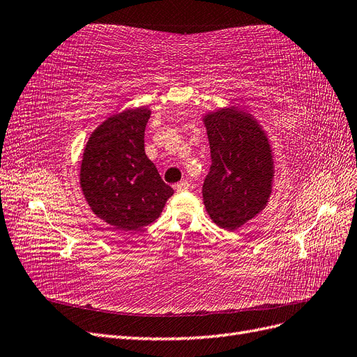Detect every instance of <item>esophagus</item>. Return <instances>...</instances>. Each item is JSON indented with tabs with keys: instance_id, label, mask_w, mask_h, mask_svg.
<instances>
[{
	"instance_id": "obj_1",
	"label": "esophagus",
	"mask_w": 357,
	"mask_h": 357,
	"mask_svg": "<svg viewBox=\"0 0 357 357\" xmlns=\"http://www.w3.org/2000/svg\"><path fill=\"white\" fill-rule=\"evenodd\" d=\"M189 181L188 180H181V181H178L177 185H174V189L177 190V192H186V190H189Z\"/></svg>"
}]
</instances>
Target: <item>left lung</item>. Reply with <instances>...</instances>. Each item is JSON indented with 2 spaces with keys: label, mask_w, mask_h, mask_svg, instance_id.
I'll use <instances>...</instances> for the list:
<instances>
[{
  "label": "left lung",
  "mask_w": 357,
  "mask_h": 357,
  "mask_svg": "<svg viewBox=\"0 0 357 357\" xmlns=\"http://www.w3.org/2000/svg\"><path fill=\"white\" fill-rule=\"evenodd\" d=\"M211 167L202 185L205 210L220 228L235 231L262 211L271 195L274 164L266 134L238 109L204 117Z\"/></svg>",
  "instance_id": "obj_1"
}]
</instances>
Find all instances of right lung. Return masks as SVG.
I'll list each match as a JSON object with an SVG mask.
<instances>
[{"label": "right lung", "instance_id": "right-lung-1", "mask_svg": "<svg viewBox=\"0 0 357 357\" xmlns=\"http://www.w3.org/2000/svg\"><path fill=\"white\" fill-rule=\"evenodd\" d=\"M150 110H125L107 119L84 147L80 186L92 211L122 231L153 223L174 193L144 152Z\"/></svg>", "mask_w": 357, "mask_h": 357}]
</instances>
